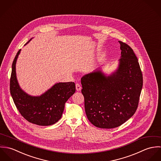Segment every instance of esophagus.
I'll return each mask as SVG.
<instances>
[{"mask_svg": "<svg viewBox=\"0 0 161 161\" xmlns=\"http://www.w3.org/2000/svg\"><path fill=\"white\" fill-rule=\"evenodd\" d=\"M75 88H76V90L77 91H81V86L79 84H75Z\"/></svg>", "mask_w": 161, "mask_h": 161, "instance_id": "obj_1", "label": "esophagus"}]
</instances>
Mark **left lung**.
I'll return each mask as SVG.
<instances>
[{"instance_id": "obj_1", "label": "left lung", "mask_w": 161, "mask_h": 161, "mask_svg": "<svg viewBox=\"0 0 161 161\" xmlns=\"http://www.w3.org/2000/svg\"><path fill=\"white\" fill-rule=\"evenodd\" d=\"M121 58L110 75L100 70L81 78L82 93L88 119L100 128L118 127L136 112L142 87V74L132 48L119 41Z\"/></svg>"}]
</instances>
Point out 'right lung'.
I'll return each instance as SVG.
<instances>
[{
    "instance_id": "1",
    "label": "right lung",
    "mask_w": 161,
    "mask_h": 161,
    "mask_svg": "<svg viewBox=\"0 0 161 161\" xmlns=\"http://www.w3.org/2000/svg\"><path fill=\"white\" fill-rule=\"evenodd\" d=\"M20 51L14 59L10 80V94L14 103L22 116L30 123L40 126L53 125L60 119L65 103L75 92V84L72 82L57 83L40 96L29 95L20 87L16 76V61Z\"/></svg>"
}]
</instances>
